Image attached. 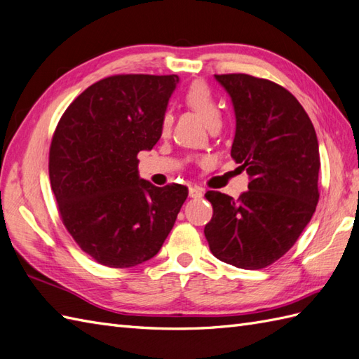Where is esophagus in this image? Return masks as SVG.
<instances>
[{"instance_id":"obj_1","label":"esophagus","mask_w":359,"mask_h":359,"mask_svg":"<svg viewBox=\"0 0 359 359\" xmlns=\"http://www.w3.org/2000/svg\"><path fill=\"white\" fill-rule=\"evenodd\" d=\"M189 196L194 198V199H199L204 196V189L199 187V186H191L189 189Z\"/></svg>"}]
</instances>
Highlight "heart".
<instances>
[{
    "mask_svg": "<svg viewBox=\"0 0 359 359\" xmlns=\"http://www.w3.org/2000/svg\"><path fill=\"white\" fill-rule=\"evenodd\" d=\"M182 102L191 111H195L198 116L205 121L208 128L219 126L222 120L221 104L216 100L213 91L204 82H194L187 86V90L182 93ZM169 126V116H164L161 120V130L164 133Z\"/></svg>",
    "mask_w": 359,
    "mask_h": 359,
    "instance_id": "1",
    "label": "heart"
}]
</instances>
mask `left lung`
Returning a JSON list of instances; mask_svg holds the SVG:
<instances>
[{"instance_id": "left-lung-1", "label": "left lung", "mask_w": 359, "mask_h": 359, "mask_svg": "<svg viewBox=\"0 0 359 359\" xmlns=\"http://www.w3.org/2000/svg\"><path fill=\"white\" fill-rule=\"evenodd\" d=\"M236 114L231 158L250 175L238 199L208 190L204 234L216 259L243 269L273 265L292 248L320 199L317 134L282 85L250 74H215Z\"/></svg>"}]
</instances>
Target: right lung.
I'll return each mask as SVG.
<instances>
[{"mask_svg":"<svg viewBox=\"0 0 359 359\" xmlns=\"http://www.w3.org/2000/svg\"><path fill=\"white\" fill-rule=\"evenodd\" d=\"M177 74H116L69 103L50 144L48 173L59 216L83 252L109 268L152 259L189 189L138 178L140 151L161 137Z\"/></svg>","mask_w":359,"mask_h":359,"instance_id":"obj_1","label":"right lung"}]
</instances>
